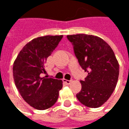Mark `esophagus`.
Masks as SVG:
<instances>
[{"mask_svg":"<svg viewBox=\"0 0 129 129\" xmlns=\"http://www.w3.org/2000/svg\"><path fill=\"white\" fill-rule=\"evenodd\" d=\"M63 82H64V83H66L67 85H70L71 82H72V80H66V79H64L63 80Z\"/></svg>","mask_w":129,"mask_h":129,"instance_id":"esophagus-1","label":"esophagus"}]
</instances>
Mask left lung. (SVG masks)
Returning <instances> with one entry per match:
<instances>
[{"instance_id":"8db88e82","label":"left lung","mask_w":129,"mask_h":129,"mask_svg":"<svg viewBox=\"0 0 129 129\" xmlns=\"http://www.w3.org/2000/svg\"><path fill=\"white\" fill-rule=\"evenodd\" d=\"M80 65L87 72L80 80L78 101L89 108H98L108 100L116 86L119 64L115 54L101 38L88 34L67 35Z\"/></svg>"}]
</instances>
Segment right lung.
I'll return each mask as SVG.
<instances>
[{
	"label": "right lung",
	"mask_w": 129,
	"mask_h": 129,
	"mask_svg": "<svg viewBox=\"0 0 129 129\" xmlns=\"http://www.w3.org/2000/svg\"><path fill=\"white\" fill-rule=\"evenodd\" d=\"M63 37L44 36L32 39L18 54L13 66L15 85L23 100L37 110H46L57 102L62 81L47 76L45 62Z\"/></svg>",
	"instance_id": "right-lung-1"
}]
</instances>
